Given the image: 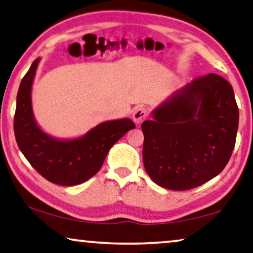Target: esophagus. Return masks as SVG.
<instances>
[{"label": "esophagus", "instance_id": "1", "mask_svg": "<svg viewBox=\"0 0 253 253\" xmlns=\"http://www.w3.org/2000/svg\"><path fill=\"white\" fill-rule=\"evenodd\" d=\"M148 118V111H146L145 108L143 107H137L133 112V120L136 125L142 124V122Z\"/></svg>", "mask_w": 253, "mask_h": 253}]
</instances>
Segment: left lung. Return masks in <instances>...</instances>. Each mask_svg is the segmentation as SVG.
<instances>
[{"label":"left lung","instance_id":"8db88e82","mask_svg":"<svg viewBox=\"0 0 253 253\" xmlns=\"http://www.w3.org/2000/svg\"><path fill=\"white\" fill-rule=\"evenodd\" d=\"M142 124L143 164L150 178L186 191L220 174L231 159L239 108L231 84L219 75L200 76L175 93Z\"/></svg>","mask_w":253,"mask_h":253}]
</instances>
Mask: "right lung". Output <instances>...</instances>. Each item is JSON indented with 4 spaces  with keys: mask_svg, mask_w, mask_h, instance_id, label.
Segmentation results:
<instances>
[{
    "mask_svg": "<svg viewBox=\"0 0 253 253\" xmlns=\"http://www.w3.org/2000/svg\"><path fill=\"white\" fill-rule=\"evenodd\" d=\"M39 61L32 63L19 86L14 136L26 159L45 179L63 186L77 185L100 170L111 146L135 128V124L130 119L105 122L71 141H58L44 134L34 120L30 97Z\"/></svg>",
    "mask_w": 253,
    "mask_h": 253,
    "instance_id": "right-lung-1",
    "label": "right lung"
}]
</instances>
